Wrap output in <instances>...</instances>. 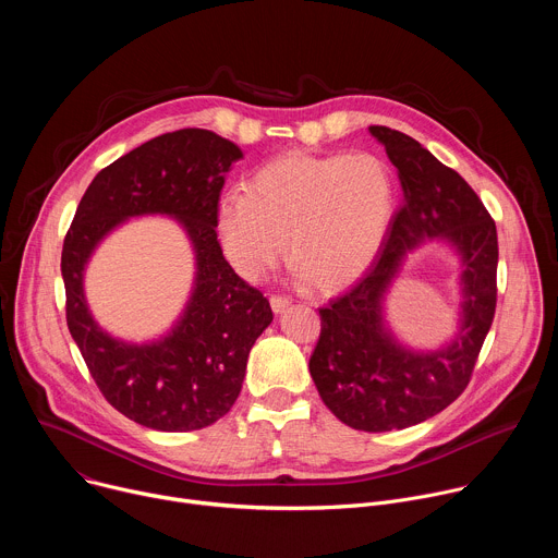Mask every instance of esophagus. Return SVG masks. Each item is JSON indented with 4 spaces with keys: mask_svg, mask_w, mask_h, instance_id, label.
Masks as SVG:
<instances>
[{
    "mask_svg": "<svg viewBox=\"0 0 558 558\" xmlns=\"http://www.w3.org/2000/svg\"><path fill=\"white\" fill-rule=\"evenodd\" d=\"M269 302H271V308H274L276 313H282V311L291 304V300H289L287 295H271Z\"/></svg>",
    "mask_w": 558,
    "mask_h": 558,
    "instance_id": "esophagus-1",
    "label": "esophagus"
}]
</instances>
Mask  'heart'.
I'll return each mask as SVG.
<instances>
[{
    "label": "heart",
    "instance_id": "obj_1",
    "mask_svg": "<svg viewBox=\"0 0 558 558\" xmlns=\"http://www.w3.org/2000/svg\"><path fill=\"white\" fill-rule=\"evenodd\" d=\"M392 214L395 185L379 156L291 151L263 166L250 179L247 194H225L216 227L241 276H265L289 241L300 276H311L323 289H340L373 265Z\"/></svg>",
    "mask_w": 558,
    "mask_h": 558
}]
</instances>
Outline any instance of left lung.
Masks as SVG:
<instances>
[{
	"mask_svg": "<svg viewBox=\"0 0 558 558\" xmlns=\"http://www.w3.org/2000/svg\"><path fill=\"white\" fill-rule=\"evenodd\" d=\"M368 132L397 168L404 203L366 276L320 308L323 331L308 371L327 409L366 433L402 430L450 407L470 381L497 306V227L472 187L415 138ZM439 236L460 256V331L435 352L407 350L383 320V300L405 256Z\"/></svg>",
	"mask_w": 558,
	"mask_h": 558,
	"instance_id": "obj_1",
	"label": "left lung"
}]
</instances>
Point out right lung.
Masks as SVG:
<instances>
[{
	"instance_id": "1",
	"label": "right lung",
	"mask_w": 558,
	"mask_h": 558,
	"mask_svg": "<svg viewBox=\"0 0 558 558\" xmlns=\"http://www.w3.org/2000/svg\"><path fill=\"white\" fill-rule=\"evenodd\" d=\"M238 158L241 147L209 130L156 136L95 177L65 233L61 276L70 336L106 400L145 428L187 433L227 415L243 388L250 351L274 320L269 300L231 269L216 233L225 174ZM151 213L180 220L197 256V278L169 336L134 345L96 325L83 271L112 228Z\"/></svg>"
}]
</instances>
